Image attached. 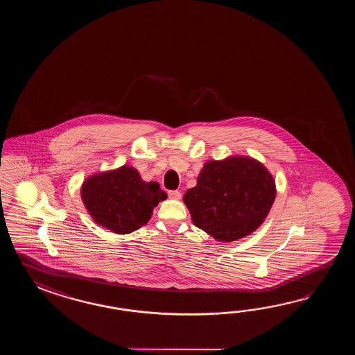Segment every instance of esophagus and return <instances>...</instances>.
Masks as SVG:
<instances>
[{"label":"esophagus","mask_w":355,"mask_h":355,"mask_svg":"<svg viewBox=\"0 0 355 355\" xmlns=\"http://www.w3.org/2000/svg\"><path fill=\"white\" fill-rule=\"evenodd\" d=\"M168 196L171 199H180L181 193L179 190H168Z\"/></svg>","instance_id":"34e87169"}]
</instances>
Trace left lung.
I'll list each match as a JSON object with an SVG mask.
<instances>
[{
    "label": "left lung",
    "instance_id": "1",
    "mask_svg": "<svg viewBox=\"0 0 355 355\" xmlns=\"http://www.w3.org/2000/svg\"><path fill=\"white\" fill-rule=\"evenodd\" d=\"M275 193V181L263 164L234 156L207 162L196 187L184 194V203L198 228L218 241L231 242L264 222Z\"/></svg>",
    "mask_w": 355,
    "mask_h": 355
}]
</instances>
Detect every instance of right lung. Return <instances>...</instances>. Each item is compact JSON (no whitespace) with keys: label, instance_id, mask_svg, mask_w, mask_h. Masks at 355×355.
<instances>
[{"label":"right lung","instance_id":"obj_1","mask_svg":"<svg viewBox=\"0 0 355 355\" xmlns=\"http://www.w3.org/2000/svg\"><path fill=\"white\" fill-rule=\"evenodd\" d=\"M81 198L98 226L124 234L144 226L153 208L167 196L159 182H146L136 168L124 165L90 176L83 184Z\"/></svg>","mask_w":355,"mask_h":355}]
</instances>
